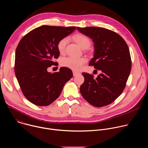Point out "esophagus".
Listing matches in <instances>:
<instances>
[{
    "label": "esophagus",
    "instance_id": "34e87169",
    "mask_svg": "<svg viewBox=\"0 0 148 148\" xmlns=\"http://www.w3.org/2000/svg\"><path fill=\"white\" fill-rule=\"evenodd\" d=\"M73 75L74 76H75V75H77L78 74H79V72H77V71H73Z\"/></svg>",
    "mask_w": 148,
    "mask_h": 148
}]
</instances>
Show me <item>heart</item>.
I'll list each match as a JSON object with an SVG mask.
<instances>
[{
	"label": "heart",
	"instance_id": "heart-1",
	"mask_svg": "<svg viewBox=\"0 0 148 148\" xmlns=\"http://www.w3.org/2000/svg\"><path fill=\"white\" fill-rule=\"evenodd\" d=\"M74 39L76 43L82 48H88L90 45V40L86 35L78 33L74 36ZM68 42V38L64 37L61 39L57 44V49L60 53H64L66 46ZM87 59L85 57H76L69 56L62 58L61 60L62 66L67 67L74 71L79 70L84 63L86 62Z\"/></svg>",
	"mask_w": 148,
	"mask_h": 148
}]
</instances>
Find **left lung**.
Segmentation results:
<instances>
[{"label":"left lung","mask_w":148,"mask_h":148,"mask_svg":"<svg viewBox=\"0 0 148 148\" xmlns=\"http://www.w3.org/2000/svg\"><path fill=\"white\" fill-rule=\"evenodd\" d=\"M77 28L92 39L94 54L89 66L101 71L96 78L82 73L85 80L79 88L80 92L93 106H106L114 102L125 87L131 70L128 46L123 38L113 31L97 27Z\"/></svg>","instance_id":"left-lung-1"}]
</instances>
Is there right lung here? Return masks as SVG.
<instances>
[{
    "label": "right lung",
    "instance_id": "add662e5",
    "mask_svg": "<svg viewBox=\"0 0 148 148\" xmlns=\"http://www.w3.org/2000/svg\"><path fill=\"white\" fill-rule=\"evenodd\" d=\"M75 27L42 26L30 31L21 40L15 53L14 72L26 98L38 106H47L60 96L72 71L61 67L53 74L47 69L56 65L58 41L72 33Z\"/></svg>",
    "mask_w": 148,
    "mask_h": 148
}]
</instances>
